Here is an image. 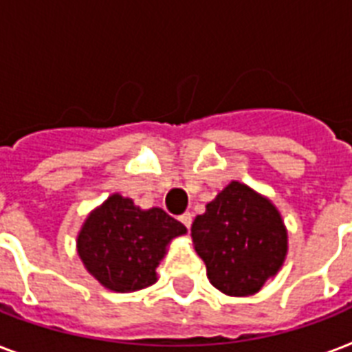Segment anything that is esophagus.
I'll return each instance as SVG.
<instances>
[{
    "mask_svg": "<svg viewBox=\"0 0 352 352\" xmlns=\"http://www.w3.org/2000/svg\"><path fill=\"white\" fill-rule=\"evenodd\" d=\"M179 219H181L182 225L186 226L188 230H190V226H192V214H182Z\"/></svg>",
    "mask_w": 352,
    "mask_h": 352,
    "instance_id": "obj_1",
    "label": "esophagus"
}]
</instances>
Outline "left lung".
<instances>
[{
	"instance_id": "1",
	"label": "left lung",
	"mask_w": 352,
	"mask_h": 352,
	"mask_svg": "<svg viewBox=\"0 0 352 352\" xmlns=\"http://www.w3.org/2000/svg\"><path fill=\"white\" fill-rule=\"evenodd\" d=\"M192 241L206 276L226 296H252L281 270L289 234L276 204L239 181L195 217Z\"/></svg>"
}]
</instances>
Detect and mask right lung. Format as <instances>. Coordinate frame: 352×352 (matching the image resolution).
Listing matches in <instances>:
<instances>
[{
    "instance_id": "add662e5",
    "label": "right lung",
    "mask_w": 352,
    "mask_h": 352,
    "mask_svg": "<svg viewBox=\"0 0 352 352\" xmlns=\"http://www.w3.org/2000/svg\"><path fill=\"white\" fill-rule=\"evenodd\" d=\"M186 226L162 208L142 210L113 193L80 228L76 250L85 270L113 292H135L157 281V267Z\"/></svg>"
}]
</instances>
